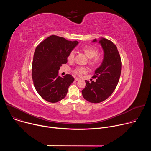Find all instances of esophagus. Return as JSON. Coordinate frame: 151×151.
Masks as SVG:
<instances>
[{"label": "esophagus", "instance_id": "1", "mask_svg": "<svg viewBox=\"0 0 151 151\" xmlns=\"http://www.w3.org/2000/svg\"><path fill=\"white\" fill-rule=\"evenodd\" d=\"M75 80L76 81H79L80 80V79H79V78H76L75 79Z\"/></svg>", "mask_w": 151, "mask_h": 151}]
</instances>
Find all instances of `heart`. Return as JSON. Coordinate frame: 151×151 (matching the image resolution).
<instances>
[{
	"instance_id": "heart-1",
	"label": "heart",
	"mask_w": 151,
	"mask_h": 151,
	"mask_svg": "<svg viewBox=\"0 0 151 151\" xmlns=\"http://www.w3.org/2000/svg\"><path fill=\"white\" fill-rule=\"evenodd\" d=\"M82 51L85 54V55H87L90 59H91L93 58V59L90 61V63L93 66L96 65L99 62V59L98 57H96L99 52L98 49L94 47V46H92V45H87V46H84L83 47H82L81 48ZM74 57H75V53L74 51H70L69 52V54H68V60L69 61H73L74 60ZM87 72V69L84 68H79L78 69H76L75 71V73L78 75H81L83 73H85Z\"/></svg>"
}]
</instances>
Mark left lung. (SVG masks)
<instances>
[{
    "label": "left lung",
    "instance_id": "1",
    "mask_svg": "<svg viewBox=\"0 0 151 151\" xmlns=\"http://www.w3.org/2000/svg\"><path fill=\"white\" fill-rule=\"evenodd\" d=\"M92 42L100 44L103 59L93 76L97 78L96 81L90 83L85 80L86 85L82 94L86 100L97 103L107 99L116 88L121 75V60L117 47L112 41L101 37L99 40L94 39Z\"/></svg>",
    "mask_w": 151,
    "mask_h": 151
}]
</instances>
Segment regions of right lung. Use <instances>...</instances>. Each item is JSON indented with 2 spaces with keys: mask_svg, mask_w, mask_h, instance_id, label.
<instances>
[{
  "mask_svg": "<svg viewBox=\"0 0 151 151\" xmlns=\"http://www.w3.org/2000/svg\"><path fill=\"white\" fill-rule=\"evenodd\" d=\"M79 44L52 35L36 48L32 63V79L38 94L46 101L58 102L66 96L75 79L70 75L60 77L58 70L68 62V56Z\"/></svg>",
  "mask_w": 151,
  "mask_h": 151,
  "instance_id": "obj_1",
  "label": "right lung"
}]
</instances>
